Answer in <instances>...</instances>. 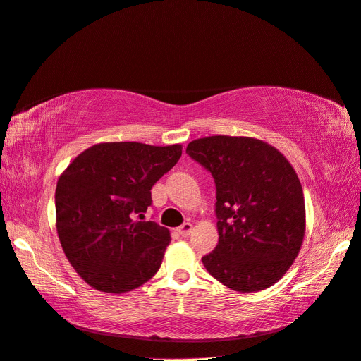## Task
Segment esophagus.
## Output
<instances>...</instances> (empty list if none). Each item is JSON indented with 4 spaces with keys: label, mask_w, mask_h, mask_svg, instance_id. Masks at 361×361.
<instances>
[{
    "label": "esophagus",
    "mask_w": 361,
    "mask_h": 361,
    "mask_svg": "<svg viewBox=\"0 0 361 361\" xmlns=\"http://www.w3.org/2000/svg\"><path fill=\"white\" fill-rule=\"evenodd\" d=\"M190 232H192V223H184L183 226L178 227V233L183 238H188L190 235Z\"/></svg>",
    "instance_id": "1"
}]
</instances>
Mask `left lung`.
<instances>
[{
    "instance_id": "left-lung-1",
    "label": "left lung",
    "mask_w": 361,
    "mask_h": 361,
    "mask_svg": "<svg viewBox=\"0 0 361 361\" xmlns=\"http://www.w3.org/2000/svg\"><path fill=\"white\" fill-rule=\"evenodd\" d=\"M186 152L216 184L218 245L206 270L239 293L269 288L290 270L305 236V198L291 163L253 137L212 135Z\"/></svg>"
}]
</instances>
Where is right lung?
I'll list each match as a JSON object with an SVG mask.
<instances>
[{
  "label": "right lung",
  "instance_id": "obj_1",
  "mask_svg": "<svg viewBox=\"0 0 361 361\" xmlns=\"http://www.w3.org/2000/svg\"><path fill=\"white\" fill-rule=\"evenodd\" d=\"M181 145L97 143L61 173L56 230L68 262L97 291H133L159 271L171 233L142 221L151 189L181 157Z\"/></svg>",
  "mask_w": 361,
  "mask_h": 361
}]
</instances>
